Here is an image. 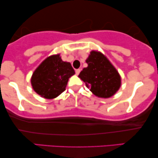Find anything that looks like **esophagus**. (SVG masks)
<instances>
[{"instance_id": "obj_1", "label": "esophagus", "mask_w": 158, "mask_h": 158, "mask_svg": "<svg viewBox=\"0 0 158 158\" xmlns=\"http://www.w3.org/2000/svg\"><path fill=\"white\" fill-rule=\"evenodd\" d=\"M81 69H77V70H75V74H76L77 75H79V73H81Z\"/></svg>"}]
</instances>
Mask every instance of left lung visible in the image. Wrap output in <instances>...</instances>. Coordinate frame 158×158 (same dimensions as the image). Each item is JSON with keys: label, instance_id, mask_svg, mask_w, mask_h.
<instances>
[{"label": "left lung", "instance_id": "8db88e82", "mask_svg": "<svg viewBox=\"0 0 158 158\" xmlns=\"http://www.w3.org/2000/svg\"><path fill=\"white\" fill-rule=\"evenodd\" d=\"M88 67L83 69L78 77L95 96L110 98L121 86V77L106 57L100 52L92 51L85 60Z\"/></svg>", "mask_w": 158, "mask_h": 158}]
</instances>
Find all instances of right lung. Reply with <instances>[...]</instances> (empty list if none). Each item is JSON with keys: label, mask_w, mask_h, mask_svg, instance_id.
Segmentation results:
<instances>
[{"label": "right lung", "mask_w": 158, "mask_h": 158, "mask_svg": "<svg viewBox=\"0 0 158 158\" xmlns=\"http://www.w3.org/2000/svg\"><path fill=\"white\" fill-rule=\"evenodd\" d=\"M75 70L70 62H63L60 55L49 56L36 69L31 79L32 88L44 98L52 99L64 91Z\"/></svg>", "instance_id": "add662e5"}]
</instances>
